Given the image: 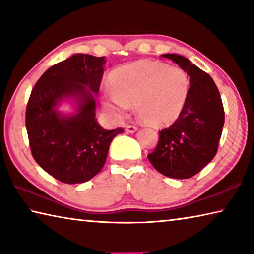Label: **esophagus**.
<instances>
[{
  "label": "esophagus",
  "instance_id": "obj_1",
  "mask_svg": "<svg viewBox=\"0 0 254 254\" xmlns=\"http://www.w3.org/2000/svg\"><path fill=\"white\" fill-rule=\"evenodd\" d=\"M137 130V127H136V124H127L126 126V131L127 132H128V133H133V132H135Z\"/></svg>",
  "mask_w": 254,
  "mask_h": 254
}]
</instances>
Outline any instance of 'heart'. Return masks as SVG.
<instances>
[{
  "mask_svg": "<svg viewBox=\"0 0 254 254\" xmlns=\"http://www.w3.org/2000/svg\"><path fill=\"white\" fill-rule=\"evenodd\" d=\"M113 89L103 92L107 110L122 114L134 101L137 117L153 127L168 126L182 114L190 89L189 76L183 68L158 62L140 60L115 70Z\"/></svg>",
  "mask_w": 254,
  "mask_h": 254,
  "instance_id": "heart-1",
  "label": "heart"
}]
</instances>
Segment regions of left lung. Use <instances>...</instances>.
I'll return each instance as SVG.
<instances>
[{
    "label": "left lung",
    "instance_id": "left-lung-1",
    "mask_svg": "<svg viewBox=\"0 0 254 254\" xmlns=\"http://www.w3.org/2000/svg\"><path fill=\"white\" fill-rule=\"evenodd\" d=\"M162 57L171 59L187 72L190 89L182 114L169 127L159 131L158 144L148 159L167 177L191 178L217 152L224 107L217 86L207 72L183 56L166 54Z\"/></svg>",
    "mask_w": 254,
    "mask_h": 254
}]
</instances>
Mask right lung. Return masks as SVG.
<instances>
[{"label":"right lung","instance_id":"right-lung-1","mask_svg":"<svg viewBox=\"0 0 254 254\" xmlns=\"http://www.w3.org/2000/svg\"><path fill=\"white\" fill-rule=\"evenodd\" d=\"M104 57L78 54L47 69L30 94L25 127L32 157L46 173L65 184L87 182L102 170L112 140L122 127L104 130L95 119V100ZM79 100L77 114L55 111L64 97Z\"/></svg>","mask_w":254,"mask_h":254}]
</instances>
